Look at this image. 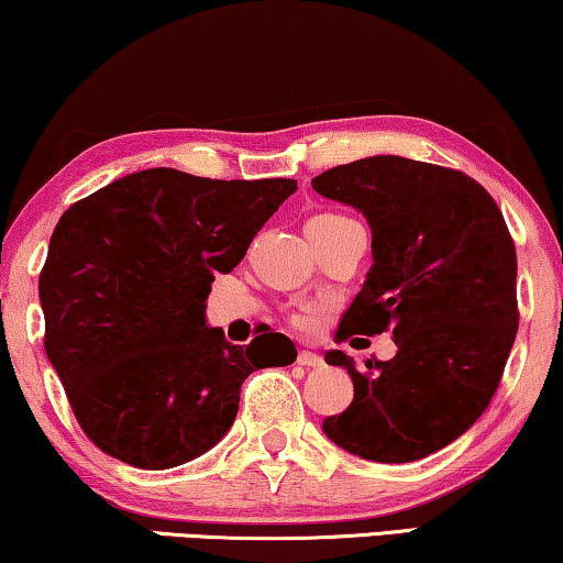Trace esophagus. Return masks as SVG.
Instances as JSON below:
<instances>
[{
  "instance_id": "1",
  "label": "esophagus",
  "mask_w": 563,
  "mask_h": 563,
  "mask_svg": "<svg viewBox=\"0 0 563 563\" xmlns=\"http://www.w3.org/2000/svg\"><path fill=\"white\" fill-rule=\"evenodd\" d=\"M297 364L305 366V368H320L325 361H322V356H318V353L312 351H299L297 353Z\"/></svg>"
}]
</instances>
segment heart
Masks as SVG:
<instances>
[{"mask_svg": "<svg viewBox=\"0 0 563 563\" xmlns=\"http://www.w3.org/2000/svg\"><path fill=\"white\" fill-rule=\"evenodd\" d=\"M351 218H345V214H318V218L310 220V225L307 228H318V225H335V222H345Z\"/></svg>", "mask_w": 563, "mask_h": 563, "instance_id": "heart-1", "label": "heart"}]
</instances>
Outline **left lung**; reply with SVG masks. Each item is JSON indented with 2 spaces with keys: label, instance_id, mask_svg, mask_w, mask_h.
<instances>
[{
  "label": "left lung",
  "instance_id": "left-lung-1",
  "mask_svg": "<svg viewBox=\"0 0 563 563\" xmlns=\"http://www.w3.org/2000/svg\"><path fill=\"white\" fill-rule=\"evenodd\" d=\"M312 189L372 225L374 266L335 341L389 330L397 343L368 372L325 353L349 368L353 402L322 430L379 464L426 459L474 426L503 379L520 322L510 230L479 181L426 161L361 158L314 176Z\"/></svg>",
  "mask_w": 563,
  "mask_h": 563
}]
</instances>
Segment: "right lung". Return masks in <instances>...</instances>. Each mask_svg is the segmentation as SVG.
<instances>
[{
    "mask_svg": "<svg viewBox=\"0 0 563 563\" xmlns=\"http://www.w3.org/2000/svg\"><path fill=\"white\" fill-rule=\"evenodd\" d=\"M295 191L148 168L60 214L37 282L43 343L97 449L153 472L187 464L233 426L245 376L295 364L287 335L233 345L205 322L214 276Z\"/></svg>",
    "mask_w": 563,
    "mask_h": 563,
    "instance_id": "add662e5",
    "label": "right lung"
}]
</instances>
